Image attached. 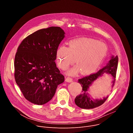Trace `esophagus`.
Returning <instances> with one entry per match:
<instances>
[{"label": "esophagus", "mask_w": 133, "mask_h": 133, "mask_svg": "<svg viewBox=\"0 0 133 133\" xmlns=\"http://www.w3.org/2000/svg\"><path fill=\"white\" fill-rule=\"evenodd\" d=\"M65 81L67 82H68V83H71V82H73V79H72L71 77H68L66 78Z\"/></svg>", "instance_id": "34e87169"}]
</instances>
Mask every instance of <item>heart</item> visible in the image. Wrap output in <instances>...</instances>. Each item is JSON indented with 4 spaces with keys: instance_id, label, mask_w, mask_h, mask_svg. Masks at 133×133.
Masks as SVG:
<instances>
[{
    "instance_id": "heart-1",
    "label": "heart",
    "mask_w": 133,
    "mask_h": 133,
    "mask_svg": "<svg viewBox=\"0 0 133 133\" xmlns=\"http://www.w3.org/2000/svg\"><path fill=\"white\" fill-rule=\"evenodd\" d=\"M107 51L105 45L98 40L84 37L75 39L69 42V47L62 46L57 50V64L65 70L75 60L77 64L68 71V75H76L81 70L85 74L90 73L102 62Z\"/></svg>"
}]
</instances>
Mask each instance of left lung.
Returning a JSON list of instances; mask_svg holds the SVG:
<instances>
[{"label":"left lung","instance_id":"1","mask_svg":"<svg viewBox=\"0 0 133 133\" xmlns=\"http://www.w3.org/2000/svg\"><path fill=\"white\" fill-rule=\"evenodd\" d=\"M117 64L118 57L116 56L114 57L113 56L107 65L99 71L78 79V82L81 84L83 88L82 93L77 96L75 99V103L78 107L85 109H93L102 105L105 101L108 96L104 97L102 99L94 100L90 97L87 91L93 82L105 73L109 74L112 77V87L113 88L115 82Z\"/></svg>","mask_w":133,"mask_h":133}]
</instances>
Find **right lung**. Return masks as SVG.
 I'll return each mask as SVG.
<instances>
[{
	"instance_id": "add662e5",
	"label": "right lung",
	"mask_w": 133,
	"mask_h": 133,
	"mask_svg": "<svg viewBox=\"0 0 133 133\" xmlns=\"http://www.w3.org/2000/svg\"><path fill=\"white\" fill-rule=\"evenodd\" d=\"M58 26L36 31L24 39L15 59V77L24 97L43 105L55 94L64 80L56 66L57 51L65 35Z\"/></svg>"
}]
</instances>
